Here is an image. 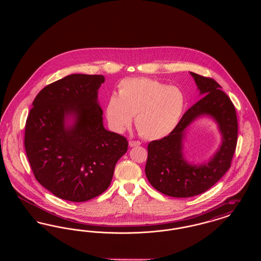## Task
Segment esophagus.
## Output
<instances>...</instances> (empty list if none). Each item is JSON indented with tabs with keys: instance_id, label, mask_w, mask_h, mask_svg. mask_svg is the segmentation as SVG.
Listing matches in <instances>:
<instances>
[{
	"instance_id": "34e87169",
	"label": "esophagus",
	"mask_w": 261,
	"mask_h": 261,
	"mask_svg": "<svg viewBox=\"0 0 261 261\" xmlns=\"http://www.w3.org/2000/svg\"><path fill=\"white\" fill-rule=\"evenodd\" d=\"M140 145H141V143L139 141H129V147H131V148L140 146Z\"/></svg>"
}]
</instances>
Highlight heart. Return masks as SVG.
Returning a JSON list of instances; mask_svg holds the SVG:
<instances>
[{"label":"heart","mask_w":261,"mask_h":261,"mask_svg":"<svg viewBox=\"0 0 261 261\" xmlns=\"http://www.w3.org/2000/svg\"><path fill=\"white\" fill-rule=\"evenodd\" d=\"M185 105V95L176 86L146 77L126 78L118 85V96L112 95L108 100L106 114L117 132H123L136 115L139 134L148 140H159L173 131Z\"/></svg>","instance_id":"b5f03b06"}]
</instances>
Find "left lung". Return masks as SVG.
Listing matches in <instances>:
<instances>
[{
	"mask_svg": "<svg viewBox=\"0 0 261 261\" xmlns=\"http://www.w3.org/2000/svg\"><path fill=\"white\" fill-rule=\"evenodd\" d=\"M201 99L187 111L167 137L148 146L145 172L150 185L173 198H189L204 193L218 182L231 166L238 139V121L233 102L211 78L190 72ZM206 116L218 124L222 144L207 162L191 164L184 156L186 128Z\"/></svg>",
	"mask_w": 261,
	"mask_h": 261,
	"instance_id": "left-lung-1",
	"label": "left lung"
}]
</instances>
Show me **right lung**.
Instances as JSON below:
<instances>
[{
    "label": "right lung",
    "instance_id": "1",
    "mask_svg": "<svg viewBox=\"0 0 261 261\" xmlns=\"http://www.w3.org/2000/svg\"><path fill=\"white\" fill-rule=\"evenodd\" d=\"M102 75L71 74L42 89L28 114L24 146L38 182L60 199L98 197L127 151L126 138L102 122Z\"/></svg>",
    "mask_w": 261,
    "mask_h": 261
}]
</instances>
